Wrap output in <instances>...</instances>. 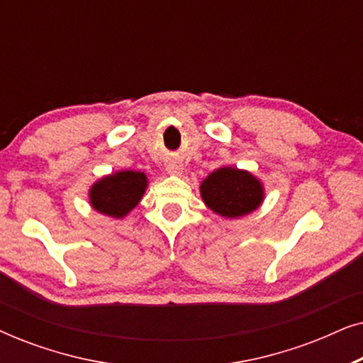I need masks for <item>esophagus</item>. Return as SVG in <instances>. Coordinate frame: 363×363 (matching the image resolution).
<instances>
[{
  "label": "esophagus",
  "mask_w": 363,
  "mask_h": 363,
  "mask_svg": "<svg viewBox=\"0 0 363 363\" xmlns=\"http://www.w3.org/2000/svg\"><path fill=\"white\" fill-rule=\"evenodd\" d=\"M167 172L172 173V175H182L183 167L180 162H168L167 163Z\"/></svg>",
  "instance_id": "1"
}]
</instances>
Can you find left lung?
Returning a JSON list of instances; mask_svg holds the SVG:
<instances>
[{
    "instance_id": "left-lung-1",
    "label": "left lung",
    "mask_w": 363,
    "mask_h": 363,
    "mask_svg": "<svg viewBox=\"0 0 363 363\" xmlns=\"http://www.w3.org/2000/svg\"><path fill=\"white\" fill-rule=\"evenodd\" d=\"M201 198L205 205L225 218H240L255 211L264 198L261 182L250 172L218 168L203 180Z\"/></svg>"
}]
</instances>
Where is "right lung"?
Here are the masks:
<instances>
[{"instance_id":"right-lung-1","label":"right lung","mask_w":363,"mask_h":363,"mask_svg":"<svg viewBox=\"0 0 363 363\" xmlns=\"http://www.w3.org/2000/svg\"><path fill=\"white\" fill-rule=\"evenodd\" d=\"M145 188V173L123 170L94 183L89 198L94 210L102 215L123 218L142 200Z\"/></svg>"}]
</instances>
